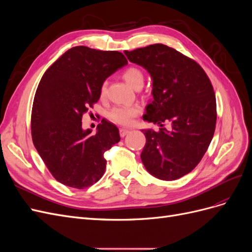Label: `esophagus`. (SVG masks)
<instances>
[{
  "label": "esophagus",
  "instance_id": "obj_1",
  "mask_svg": "<svg viewBox=\"0 0 252 252\" xmlns=\"http://www.w3.org/2000/svg\"><path fill=\"white\" fill-rule=\"evenodd\" d=\"M129 132H130V130H129V129H125V128H121L120 129V135L122 136V138H124V136L127 135Z\"/></svg>",
  "mask_w": 252,
  "mask_h": 252
}]
</instances>
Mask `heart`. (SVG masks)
Segmentation results:
<instances>
[{
    "instance_id": "heart-1",
    "label": "heart",
    "mask_w": 252,
    "mask_h": 252,
    "mask_svg": "<svg viewBox=\"0 0 252 252\" xmlns=\"http://www.w3.org/2000/svg\"><path fill=\"white\" fill-rule=\"evenodd\" d=\"M124 80L133 87L134 89L142 87L144 83V73L141 69L136 67H129L123 72ZM107 94V86L106 83H103L100 88V96L104 97ZM141 107L138 105H121L116 106L108 112V119L113 123L128 126L133 123L135 117H138L141 113Z\"/></svg>"
}]
</instances>
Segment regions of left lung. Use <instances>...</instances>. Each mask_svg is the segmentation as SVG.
<instances>
[{
	"instance_id": "1",
	"label": "left lung",
	"mask_w": 252,
	"mask_h": 252,
	"mask_svg": "<svg viewBox=\"0 0 252 252\" xmlns=\"http://www.w3.org/2000/svg\"><path fill=\"white\" fill-rule=\"evenodd\" d=\"M124 53L154 81V101L143 119L161 128L142 130L146 136L141 154L145 168L163 181L184 177L201 162L216 130V94L208 75L194 60L163 44ZM165 121L171 123L170 131L163 128Z\"/></svg>"
}]
</instances>
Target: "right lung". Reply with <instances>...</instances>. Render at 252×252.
<instances>
[{
	"label": "right lung",
	"instance_id": "add662e5",
	"mask_svg": "<svg viewBox=\"0 0 252 252\" xmlns=\"http://www.w3.org/2000/svg\"><path fill=\"white\" fill-rule=\"evenodd\" d=\"M127 63L119 51L75 46L42 77L32 110V142L63 185L84 189L103 177L104 154L120 142L119 129L103 119L91 135L90 129H82V117L98 101L104 81Z\"/></svg>",
	"mask_w": 252,
	"mask_h": 252
}]
</instances>
